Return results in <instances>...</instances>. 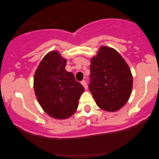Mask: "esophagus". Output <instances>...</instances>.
Returning <instances> with one entry per match:
<instances>
[{
  "instance_id": "1",
  "label": "esophagus",
  "mask_w": 159,
  "mask_h": 159,
  "mask_svg": "<svg viewBox=\"0 0 159 159\" xmlns=\"http://www.w3.org/2000/svg\"><path fill=\"white\" fill-rule=\"evenodd\" d=\"M81 84L83 85V87H84L86 90H87V82H86V81H84H84H81Z\"/></svg>"
}]
</instances>
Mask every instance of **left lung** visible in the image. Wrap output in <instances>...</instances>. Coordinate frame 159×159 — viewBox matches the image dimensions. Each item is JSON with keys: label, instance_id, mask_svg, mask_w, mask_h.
I'll return each mask as SVG.
<instances>
[{"label": "left lung", "instance_id": "8db88e82", "mask_svg": "<svg viewBox=\"0 0 159 159\" xmlns=\"http://www.w3.org/2000/svg\"><path fill=\"white\" fill-rule=\"evenodd\" d=\"M91 93L98 107L114 112L126 104L132 90L133 78L129 65L115 49L102 45L91 58Z\"/></svg>", "mask_w": 159, "mask_h": 159}]
</instances>
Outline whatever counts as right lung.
I'll return each mask as SVG.
<instances>
[{
    "instance_id": "right-lung-1",
    "label": "right lung",
    "mask_w": 159,
    "mask_h": 159,
    "mask_svg": "<svg viewBox=\"0 0 159 159\" xmlns=\"http://www.w3.org/2000/svg\"><path fill=\"white\" fill-rule=\"evenodd\" d=\"M67 60L57 51L45 54L36 69L34 87L43 111L54 119L70 117L77 111L84 88L66 70Z\"/></svg>"
}]
</instances>
